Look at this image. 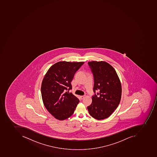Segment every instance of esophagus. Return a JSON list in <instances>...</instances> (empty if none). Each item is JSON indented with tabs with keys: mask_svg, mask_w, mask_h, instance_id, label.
Returning a JSON list of instances; mask_svg holds the SVG:
<instances>
[{
	"mask_svg": "<svg viewBox=\"0 0 157 157\" xmlns=\"http://www.w3.org/2000/svg\"><path fill=\"white\" fill-rule=\"evenodd\" d=\"M85 97V96H80V98L81 100H82V99H84V98Z\"/></svg>",
	"mask_w": 157,
	"mask_h": 157,
	"instance_id": "34e87169",
	"label": "esophagus"
}]
</instances>
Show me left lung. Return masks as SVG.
<instances>
[{"instance_id": "8db88e82", "label": "left lung", "mask_w": 157, "mask_h": 157, "mask_svg": "<svg viewBox=\"0 0 157 157\" xmlns=\"http://www.w3.org/2000/svg\"><path fill=\"white\" fill-rule=\"evenodd\" d=\"M94 77L92 102L89 114L98 120L105 119L117 109L121 97V85L114 68L103 61L88 62Z\"/></svg>"}]
</instances>
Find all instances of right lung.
Instances as JSON below:
<instances>
[{"label": "right lung", "mask_w": 157, "mask_h": 157, "mask_svg": "<svg viewBox=\"0 0 157 157\" xmlns=\"http://www.w3.org/2000/svg\"><path fill=\"white\" fill-rule=\"evenodd\" d=\"M84 63L60 61L52 66L45 75L41 84L42 99L46 109L56 119L70 117L79 102L69 91L72 89L71 82L75 73Z\"/></svg>", "instance_id": "right-lung-1"}]
</instances>
